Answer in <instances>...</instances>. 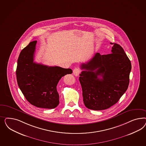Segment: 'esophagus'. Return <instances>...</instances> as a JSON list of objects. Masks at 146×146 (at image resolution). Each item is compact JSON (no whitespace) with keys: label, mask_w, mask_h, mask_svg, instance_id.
Instances as JSON below:
<instances>
[{"label":"esophagus","mask_w":146,"mask_h":146,"mask_svg":"<svg viewBox=\"0 0 146 146\" xmlns=\"http://www.w3.org/2000/svg\"><path fill=\"white\" fill-rule=\"evenodd\" d=\"M80 73V70L79 68H75L73 70V74L75 76H78Z\"/></svg>","instance_id":"esophagus-1"}]
</instances>
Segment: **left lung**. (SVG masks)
Returning a JSON list of instances; mask_svg holds the SVG:
<instances>
[{"label":"left lung","instance_id":"8db88e82","mask_svg":"<svg viewBox=\"0 0 146 146\" xmlns=\"http://www.w3.org/2000/svg\"><path fill=\"white\" fill-rule=\"evenodd\" d=\"M110 44L113 45L111 53H96L90 61L80 66L84 70L79 77L84 103L93 110L110 108L128 88L131 61L120 45Z\"/></svg>","mask_w":146,"mask_h":146}]
</instances>
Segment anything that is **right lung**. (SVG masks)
Instances as JSON below:
<instances>
[{
	"instance_id": "1",
	"label": "right lung",
	"mask_w": 146,
	"mask_h": 146,
	"mask_svg": "<svg viewBox=\"0 0 146 146\" xmlns=\"http://www.w3.org/2000/svg\"><path fill=\"white\" fill-rule=\"evenodd\" d=\"M36 43V40L30 42L20 53L16 71L18 86L32 105L54 109L59 103L58 83L62 76L72 73V70L34 62Z\"/></svg>"
}]
</instances>
